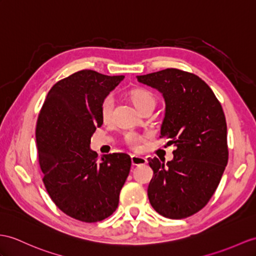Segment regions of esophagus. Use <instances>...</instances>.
<instances>
[{"mask_svg": "<svg viewBox=\"0 0 256 256\" xmlns=\"http://www.w3.org/2000/svg\"><path fill=\"white\" fill-rule=\"evenodd\" d=\"M132 164L134 166H139V165H144L146 164V160L144 158L136 156V155H132Z\"/></svg>", "mask_w": 256, "mask_h": 256, "instance_id": "1", "label": "esophagus"}]
</instances>
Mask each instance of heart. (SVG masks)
Returning <instances> with one entry per match:
<instances>
[{
  "label": "heart",
  "mask_w": 256,
  "mask_h": 256,
  "mask_svg": "<svg viewBox=\"0 0 256 256\" xmlns=\"http://www.w3.org/2000/svg\"><path fill=\"white\" fill-rule=\"evenodd\" d=\"M132 100L136 106V108H138L140 112L150 106L155 108V105H156V98H155L153 93L146 89L134 90L132 92ZM114 105H115V98L113 94H108L102 100L101 106H100V115H101V118L104 122H108L110 120L112 114H113ZM124 139H126L127 144H129L132 148H136L141 141V136L136 134L129 132L126 134V136H124Z\"/></svg>",
  "instance_id": "b5f03b06"
}]
</instances>
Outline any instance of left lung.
I'll return each instance as SVG.
<instances>
[{
  "label": "left lung",
  "instance_id": "obj_1",
  "mask_svg": "<svg viewBox=\"0 0 256 256\" xmlns=\"http://www.w3.org/2000/svg\"><path fill=\"white\" fill-rule=\"evenodd\" d=\"M165 100L160 138L175 144L172 160L148 158L154 176L148 196L162 216L198 213L214 194L228 163L227 124L214 92L196 74L176 68L136 76Z\"/></svg>",
  "mask_w": 256,
  "mask_h": 256
}]
</instances>
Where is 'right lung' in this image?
Returning <instances> with one entry per match:
<instances>
[{
  "instance_id": "add662e5",
  "label": "right lung",
  "mask_w": 256,
  "mask_h": 256,
  "mask_svg": "<svg viewBox=\"0 0 256 256\" xmlns=\"http://www.w3.org/2000/svg\"><path fill=\"white\" fill-rule=\"evenodd\" d=\"M124 76L80 70L48 91L36 122L38 156L48 196L62 212L84 222L103 220L118 206L132 158L126 153L103 155L90 148L103 124L102 100Z\"/></svg>"
}]
</instances>
